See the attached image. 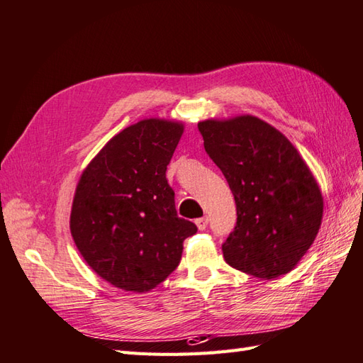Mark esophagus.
I'll list each match as a JSON object with an SVG mask.
<instances>
[{"mask_svg":"<svg viewBox=\"0 0 363 363\" xmlns=\"http://www.w3.org/2000/svg\"><path fill=\"white\" fill-rule=\"evenodd\" d=\"M195 224H196V227L199 230H204L206 227H207V224H208V220L206 216H202V218H198V220L195 221Z\"/></svg>","mask_w":363,"mask_h":363,"instance_id":"obj_1","label":"esophagus"}]
</instances>
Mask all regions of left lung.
Returning a JSON list of instances; mask_svg holds the SVG:
<instances>
[{
  "label": "left lung",
  "instance_id": "1",
  "mask_svg": "<svg viewBox=\"0 0 363 363\" xmlns=\"http://www.w3.org/2000/svg\"><path fill=\"white\" fill-rule=\"evenodd\" d=\"M198 128L237 204V225L223 244L225 263L263 280L291 272L323 218L309 167L283 133L255 116L206 119Z\"/></svg>",
  "mask_w": 363,
  "mask_h": 363
}]
</instances>
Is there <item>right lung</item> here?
<instances>
[{"mask_svg": "<svg viewBox=\"0 0 363 363\" xmlns=\"http://www.w3.org/2000/svg\"><path fill=\"white\" fill-rule=\"evenodd\" d=\"M184 123L143 119L109 139L75 187L69 229L80 255L105 281L148 292L178 267L196 225L178 216L167 165Z\"/></svg>", "mask_w": 363, "mask_h": 363, "instance_id": "right-lung-1", "label": "right lung"}]
</instances>
